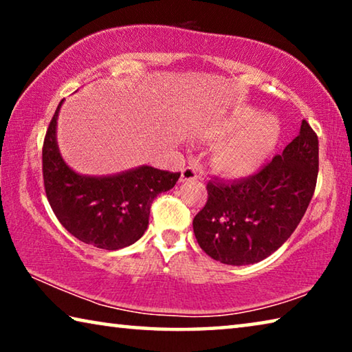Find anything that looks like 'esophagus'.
Instances as JSON below:
<instances>
[{"label": "esophagus", "instance_id": "1", "mask_svg": "<svg viewBox=\"0 0 352 352\" xmlns=\"http://www.w3.org/2000/svg\"><path fill=\"white\" fill-rule=\"evenodd\" d=\"M199 175H197V170L192 166H188V168H184L182 170V182H194L197 180Z\"/></svg>", "mask_w": 352, "mask_h": 352}]
</instances>
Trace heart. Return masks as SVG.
<instances>
[{"label":"heart","mask_w":352,"mask_h":352,"mask_svg":"<svg viewBox=\"0 0 352 352\" xmlns=\"http://www.w3.org/2000/svg\"><path fill=\"white\" fill-rule=\"evenodd\" d=\"M205 135L214 140L225 136L212 148V169L223 177L243 178L259 170L275 152L281 126L273 115H259L254 107L245 105L208 122Z\"/></svg>","instance_id":"heart-1"}]
</instances>
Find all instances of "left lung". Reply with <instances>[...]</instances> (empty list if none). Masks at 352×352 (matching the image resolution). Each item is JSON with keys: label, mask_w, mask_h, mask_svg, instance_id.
Masks as SVG:
<instances>
[{"label": "left lung", "mask_w": 352, "mask_h": 352, "mask_svg": "<svg viewBox=\"0 0 352 352\" xmlns=\"http://www.w3.org/2000/svg\"><path fill=\"white\" fill-rule=\"evenodd\" d=\"M318 175V138L302 119L300 133L258 174L208 183V201L194 217L200 248L226 265L269 258L294 233Z\"/></svg>", "instance_id": "1"}]
</instances>
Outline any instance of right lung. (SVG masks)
<instances>
[{
	"instance_id": "right-lung-1",
	"label": "right lung",
	"mask_w": 352,
	"mask_h": 352,
	"mask_svg": "<svg viewBox=\"0 0 352 352\" xmlns=\"http://www.w3.org/2000/svg\"><path fill=\"white\" fill-rule=\"evenodd\" d=\"M52 116L43 142V180L50 205L76 239L102 250H119L144 234L151 205L158 194L175 186L180 172L138 166L113 175L77 174L65 163Z\"/></svg>"
}]
</instances>
